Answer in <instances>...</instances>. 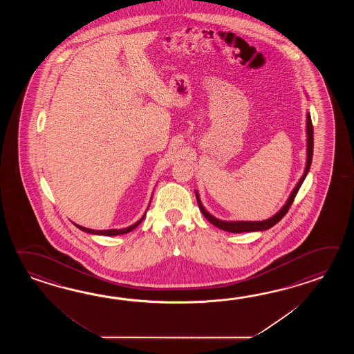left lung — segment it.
<instances>
[{"mask_svg": "<svg viewBox=\"0 0 354 354\" xmlns=\"http://www.w3.org/2000/svg\"><path fill=\"white\" fill-rule=\"evenodd\" d=\"M306 118H308V120H306V133H308V160H306V168H305V172L302 174V177H301L300 180H299V183L296 185L294 191L291 192V195L288 197V200H287V203H285V206H283L276 215H273L272 218L263 220V221H223V220L214 218L211 214H209L207 211L205 210L203 203L200 201L198 194L196 192V198H197L198 207H200V210L203 212V216L207 218L212 225L216 226V227L221 229V230L229 232V233L262 232V230H267V229H270L272 226L276 225L279 220L286 215L287 211L290 210L291 205L294 203L295 197L297 195V192H299V189H300L302 182H304V180L306 178V176H308V169H310V166H311V160H313V151H314V129H313V122H311L310 113L306 115Z\"/></svg>", "mask_w": 354, "mask_h": 354, "instance_id": "1", "label": "left lung"}]
</instances>
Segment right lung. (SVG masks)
Returning a JSON list of instances; mask_svg holds the SVG:
<instances>
[{"label":"right lung","instance_id":"add662e5","mask_svg":"<svg viewBox=\"0 0 354 354\" xmlns=\"http://www.w3.org/2000/svg\"><path fill=\"white\" fill-rule=\"evenodd\" d=\"M147 214V212H145ZM145 214L143 215V218H140L139 221H136V224H133V225L128 226V227H125V229H110V230H93V229H88V227H83L81 225H77L75 224L78 229H81L82 232H86V233L90 234H96V235H106V236H113V235H120V234H127L130 233L131 230H134L136 226L139 225L142 221H143L144 216H145Z\"/></svg>","mask_w":354,"mask_h":354}]
</instances>
